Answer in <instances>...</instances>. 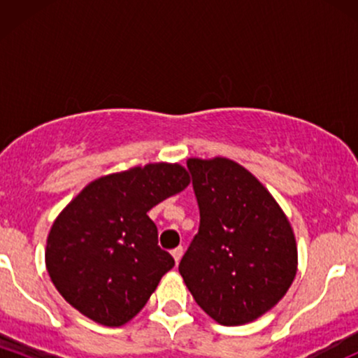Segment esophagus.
<instances>
[{
  "label": "esophagus",
  "instance_id": "34e87169",
  "mask_svg": "<svg viewBox=\"0 0 358 358\" xmlns=\"http://www.w3.org/2000/svg\"><path fill=\"white\" fill-rule=\"evenodd\" d=\"M171 256H173L175 262H180V259H182V256H183V248H182V245H180V248H175L173 250H171Z\"/></svg>",
  "mask_w": 358,
  "mask_h": 358
}]
</instances>
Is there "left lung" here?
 <instances>
[{"mask_svg": "<svg viewBox=\"0 0 358 358\" xmlns=\"http://www.w3.org/2000/svg\"><path fill=\"white\" fill-rule=\"evenodd\" d=\"M200 210L199 234L178 271L217 323L254 322L289 289L298 249L289 220L250 171L229 158L187 162Z\"/></svg>", "mask_w": 358, "mask_h": 358, "instance_id": "8db88e82", "label": "left lung"}]
</instances>
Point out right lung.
<instances>
[{"mask_svg": "<svg viewBox=\"0 0 358 358\" xmlns=\"http://www.w3.org/2000/svg\"><path fill=\"white\" fill-rule=\"evenodd\" d=\"M188 183L178 163H150L90 182L47 237L45 264L65 301L106 327L133 320L175 266L148 212Z\"/></svg>", "mask_w": 358, "mask_h": 358, "instance_id": "1", "label": "right lung"}]
</instances>
